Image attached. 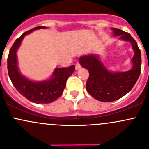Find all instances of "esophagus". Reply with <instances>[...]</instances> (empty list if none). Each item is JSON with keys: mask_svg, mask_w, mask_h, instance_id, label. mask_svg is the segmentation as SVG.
<instances>
[{"mask_svg": "<svg viewBox=\"0 0 149 149\" xmlns=\"http://www.w3.org/2000/svg\"><path fill=\"white\" fill-rule=\"evenodd\" d=\"M81 67V64L79 63H77L76 64V70H79V69H80Z\"/></svg>", "mask_w": 149, "mask_h": 149, "instance_id": "1", "label": "esophagus"}]
</instances>
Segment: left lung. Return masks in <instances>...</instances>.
Instances as JSON below:
<instances>
[{
	"label": "left lung",
	"mask_w": 149,
	"mask_h": 149,
	"mask_svg": "<svg viewBox=\"0 0 149 149\" xmlns=\"http://www.w3.org/2000/svg\"><path fill=\"white\" fill-rule=\"evenodd\" d=\"M115 36L129 41L133 45L135 55L132 59L133 68L126 72L112 73L106 68L97 55H88L81 57V65L88 70L89 76L86 87L91 96L104 102L118 100L133 88L141 71V55L136 40L127 32L113 28Z\"/></svg>",
	"instance_id": "1"
}]
</instances>
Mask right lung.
Wrapping results in <instances>:
<instances>
[{
  "label": "right lung",
  "mask_w": 149,
  "mask_h": 149,
  "mask_svg": "<svg viewBox=\"0 0 149 149\" xmlns=\"http://www.w3.org/2000/svg\"><path fill=\"white\" fill-rule=\"evenodd\" d=\"M40 26L29 30L16 39L10 47L7 60L8 73L12 84L22 96L29 101L37 104H47L55 101L62 95L66 86V81L75 70V65L56 68L52 77L47 81L34 82L22 76L17 66L16 51L25 35L34 30L45 29Z\"/></svg>",
  "instance_id": "obj_1"
}]
</instances>
